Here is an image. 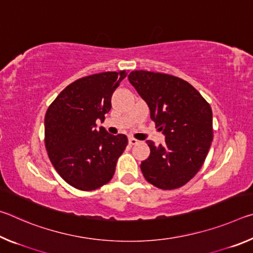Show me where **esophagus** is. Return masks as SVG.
I'll list each match as a JSON object with an SVG mask.
<instances>
[{
  "label": "esophagus",
  "instance_id": "esophagus-1",
  "mask_svg": "<svg viewBox=\"0 0 253 253\" xmlns=\"http://www.w3.org/2000/svg\"><path fill=\"white\" fill-rule=\"evenodd\" d=\"M128 142H129L130 145H136L139 143V140H137L136 138H134V137H129V139H128Z\"/></svg>",
  "mask_w": 253,
  "mask_h": 253
}]
</instances>
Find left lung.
Segmentation results:
<instances>
[{
  "label": "left lung",
  "instance_id": "left-lung-1",
  "mask_svg": "<svg viewBox=\"0 0 253 253\" xmlns=\"http://www.w3.org/2000/svg\"><path fill=\"white\" fill-rule=\"evenodd\" d=\"M147 102L151 119L165 135V144L147 140L151 154L140 164L144 177L162 190H175L193 178L207 158L213 140L212 109L187 81L145 70L128 76Z\"/></svg>",
  "mask_w": 253,
  "mask_h": 253
}]
</instances>
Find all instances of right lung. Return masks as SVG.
<instances>
[{
	"mask_svg": "<svg viewBox=\"0 0 253 253\" xmlns=\"http://www.w3.org/2000/svg\"><path fill=\"white\" fill-rule=\"evenodd\" d=\"M126 76L123 70L80 78L67 85L46 110L48 156L60 176L78 190H97L108 183L127 146L126 135L96 129L97 119L105 121L111 96Z\"/></svg>",
	"mask_w": 253,
	"mask_h": 253,
	"instance_id": "1",
	"label": "right lung"
}]
</instances>
